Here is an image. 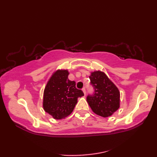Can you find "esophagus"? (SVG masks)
Wrapping results in <instances>:
<instances>
[{"instance_id": "obj_1", "label": "esophagus", "mask_w": 157, "mask_h": 157, "mask_svg": "<svg viewBox=\"0 0 157 157\" xmlns=\"http://www.w3.org/2000/svg\"><path fill=\"white\" fill-rule=\"evenodd\" d=\"M82 91H83V92H84V95H86V89H85V88H82Z\"/></svg>"}]
</instances>
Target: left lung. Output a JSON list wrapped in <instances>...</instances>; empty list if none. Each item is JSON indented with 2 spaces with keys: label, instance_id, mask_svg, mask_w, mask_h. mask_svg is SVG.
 <instances>
[{
  "label": "left lung",
  "instance_id": "1",
  "mask_svg": "<svg viewBox=\"0 0 157 157\" xmlns=\"http://www.w3.org/2000/svg\"><path fill=\"white\" fill-rule=\"evenodd\" d=\"M94 89L92 95L87 96V102L96 115L108 117L120 106V92L104 72L95 71L89 76Z\"/></svg>",
  "mask_w": 157,
  "mask_h": 157
}]
</instances>
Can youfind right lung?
<instances>
[{"label": "right lung", "instance_id": "1", "mask_svg": "<svg viewBox=\"0 0 157 157\" xmlns=\"http://www.w3.org/2000/svg\"><path fill=\"white\" fill-rule=\"evenodd\" d=\"M69 74L67 70H56L44 88L43 108L55 119H64L71 114L78 98L84 95L76 88L75 82L68 79Z\"/></svg>", "mask_w": 157, "mask_h": 157}]
</instances>
